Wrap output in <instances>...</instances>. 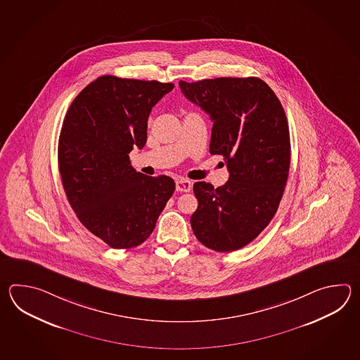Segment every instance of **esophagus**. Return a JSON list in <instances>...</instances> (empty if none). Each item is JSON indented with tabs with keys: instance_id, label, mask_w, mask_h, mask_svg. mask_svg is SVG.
Instances as JSON below:
<instances>
[{
	"instance_id": "obj_1",
	"label": "esophagus",
	"mask_w": 360,
	"mask_h": 360,
	"mask_svg": "<svg viewBox=\"0 0 360 360\" xmlns=\"http://www.w3.org/2000/svg\"><path fill=\"white\" fill-rule=\"evenodd\" d=\"M191 186H193V183H191V180H188V179L180 177V179L176 180V191L188 193V191H191Z\"/></svg>"
}]
</instances>
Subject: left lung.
<instances>
[{
    "label": "left lung",
    "instance_id": "1",
    "mask_svg": "<svg viewBox=\"0 0 360 360\" xmlns=\"http://www.w3.org/2000/svg\"><path fill=\"white\" fill-rule=\"evenodd\" d=\"M185 98L212 120L210 153L224 157L229 180L198 181L191 229L202 245L231 252L252 242L274 217L291 162L287 117L274 91L257 77L180 81Z\"/></svg>",
    "mask_w": 360,
    "mask_h": 360
}]
</instances>
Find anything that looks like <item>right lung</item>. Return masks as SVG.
I'll use <instances>...</instances> for the list:
<instances>
[{"label":"right lung","mask_w":360,"mask_h":360,"mask_svg":"<svg viewBox=\"0 0 360 360\" xmlns=\"http://www.w3.org/2000/svg\"><path fill=\"white\" fill-rule=\"evenodd\" d=\"M174 84L101 76L69 107L61 126V183L78 220L117 250L141 245L153 233L175 191L169 176H146L129 153L146 143L152 108Z\"/></svg>","instance_id":"1"}]
</instances>
